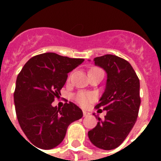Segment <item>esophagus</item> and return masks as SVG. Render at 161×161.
<instances>
[{"label": "esophagus", "instance_id": "obj_1", "mask_svg": "<svg viewBox=\"0 0 161 161\" xmlns=\"http://www.w3.org/2000/svg\"><path fill=\"white\" fill-rule=\"evenodd\" d=\"M83 114L84 117H87V116H88V115H90V113L87 112V111H84V110L83 111Z\"/></svg>", "mask_w": 161, "mask_h": 161}]
</instances>
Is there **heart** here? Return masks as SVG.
Segmentation results:
<instances>
[{
  "instance_id": "heart-1",
  "label": "heart",
  "mask_w": 161,
  "mask_h": 161,
  "mask_svg": "<svg viewBox=\"0 0 161 161\" xmlns=\"http://www.w3.org/2000/svg\"><path fill=\"white\" fill-rule=\"evenodd\" d=\"M91 70H101V69L94 68H92ZM93 99H94V95L93 93H88V92H79L75 95V100L82 106H87Z\"/></svg>"
}]
</instances>
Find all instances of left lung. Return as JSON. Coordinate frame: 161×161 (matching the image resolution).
<instances>
[{
  "instance_id": "left-lung-1",
  "label": "left lung",
  "mask_w": 161,
  "mask_h": 161,
  "mask_svg": "<svg viewBox=\"0 0 161 161\" xmlns=\"http://www.w3.org/2000/svg\"><path fill=\"white\" fill-rule=\"evenodd\" d=\"M93 61L107 73L105 91L95 106L98 111L103 108L107 114L103 119L96 116L98 122L88 131V138L96 147L114 150L124 142L137 119L140 79L130 63L119 57L107 54Z\"/></svg>"
}]
</instances>
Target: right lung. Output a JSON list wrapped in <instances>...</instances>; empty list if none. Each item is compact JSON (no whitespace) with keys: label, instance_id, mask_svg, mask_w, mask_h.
<instances>
[{"label":"right lung","instance_id":"add662e5","mask_svg":"<svg viewBox=\"0 0 161 161\" xmlns=\"http://www.w3.org/2000/svg\"><path fill=\"white\" fill-rule=\"evenodd\" d=\"M83 61L54 53L39 54L29 59L17 76L14 92L16 117L34 146L42 150L58 146L68 125L83 117L81 108L72 102L62 108L52 103L61 94L68 73Z\"/></svg>","mask_w":161,"mask_h":161}]
</instances>
